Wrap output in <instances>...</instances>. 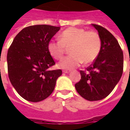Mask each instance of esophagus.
<instances>
[{"mask_svg":"<svg viewBox=\"0 0 130 130\" xmlns=\"http://www.w3.org/2000/svg\"><path fill=\"white\" fill-rule=\"evenodd\" d=\"M70 71H71V70H69V69H65V70H63V72L65 73H69Z\"/></svg>","mask_w":130,"mask_h":130,"instance_id":"obj_1","label":"esophagus"}]
</instances>
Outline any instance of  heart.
<instances>
[{"label":"heart","instance_id":"heart-1","mask_svg":"<svg viewBox=\"0 0 130 130\" xmlns=\"http://www.w3.org/2000/svg\"><path fill=\"white\" fill-rule=\"evenodd\" d=\"M60 40H52L48 43L49 54L59 60L69 48L71 55L59 61L58 67L71 69L84 62L92 63L99 56L101 49V40L99 34L94 31H86L77 27H69L60 34Z\"/></svg>","mask_w":130,"mask_h":130}]
</instances>
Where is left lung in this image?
<instances>
[{"instance_id":"left-lung-1","label":"left lung","mask_w":130,"mask_h":130,"mask_svg":"<svg viewBox=\"0 0 130 130\" xmlns=\"http://www.w3.org/2000/svg\"><path fill=\"white\" fill-rule=\"evenodd\" d=\"M92 25L101 38V52L86 71H80L81 79L75 87L84 99L96 101L107 97L119 82L123 73V54L111 32L101 25Z\"/></svg>"}]
</instances>
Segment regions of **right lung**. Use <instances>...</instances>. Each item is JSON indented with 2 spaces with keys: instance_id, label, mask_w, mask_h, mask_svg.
<instances>
[{
  "instance_id": "1",
  "label": "right lung",
  "mask_w": 130,
  "mask_h": 130,
  "mask_svg": "<svg viewBox=\"0 0 130 130\" xmlns=\"http://www.w3.org/2000/svg\"><path fill=\"white\" fill-rule=\"evenodd\" d=\"M60 27L36 25L23 28L15 37L7 53L8 75L17 93L30 102L46 99L55 89L61 69L49 70L55 65L48 43Z\"/></svg>"
}]
</instances>
